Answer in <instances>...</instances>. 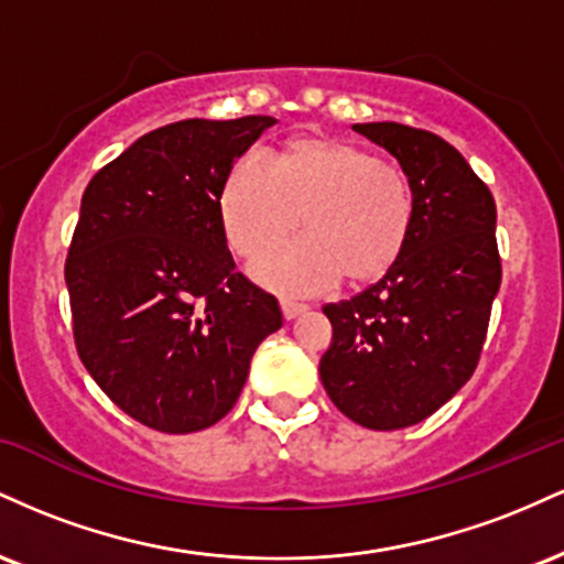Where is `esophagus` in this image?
Segmentation results:
<instances>
[{
	"instance_id": "obj_1",
	"label": "esophagus",
	"mask_w": 564,
	"mask_h": 564,
	"mask_svg": "<svg viewBox=\"0 0 564 564\" xmlns=\"http://www.w3.org/2000/svg\"><path fill=\"white\" fill-rule=\"evenodd\" d=\"M281 307H283V315H286L289 321L296 318V315L307 313V304H304V302H294V300H283Z\"/></svg>"
}]
</instances>
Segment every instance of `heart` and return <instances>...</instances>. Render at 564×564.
<instances>
[{
  "label": "heart",
  "mask_w": 564,
  "mask_h": 564,
  "mask_svg": "<svg viewBox=\"0 0 564 564\" xmlns=\"http://www.w3.org/2000/svg\"><path fill=\"white\" fill-rule=\"evenodd\" d=\"M225 236L241 257H260L300 228L310 236L278 246L254 264L268 286L310 294L339 275L364 283L403 254L413 198L405 174L339 140H296L278 161L251 148L225 180Z\"/></svg>",
  "instance_id": "heart-1"
}]
</instances>
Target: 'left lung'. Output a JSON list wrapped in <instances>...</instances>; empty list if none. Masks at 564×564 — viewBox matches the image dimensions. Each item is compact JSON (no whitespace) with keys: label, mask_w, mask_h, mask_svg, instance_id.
Instances as JSON below:
<instances>
[{"label":"left lung","mask_w":564,"mask_h":564,"mask_svg":"<svg viewBox=\"0 0 564 564\" xmlns=\"http://www.w3.org/2000/svg\"><path fill=\"white\" fill-rule=\"evenodd\" d=\"M398 159L413 198L403 254L360 294L323 304L321 381L368 430L424 422L467 384L501 286L496 200L462 153L398 121L355 124Z\"/></svg>","instance_id":"obj_1"}]
</instances>
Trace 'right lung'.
<instances>
[{"label": "right lung", "instance_id": "add662e5", "mask_svg": "<svg viewBox=\"0 0 564 564\" xmlns=\"http://www.w3.org/2000/svg\"><path fill=\"white\" fill-rule=\"evenodd\" d=\"M275 119H185L89 180L66 257L76 352L134 422L185 435L241 394L254 349L283 326L273 294L236 270L223 187Z\"/></svg>", "mask_w": 564, "mask_h": 564}]
</instances>
